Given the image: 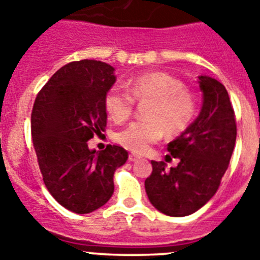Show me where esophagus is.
Returning a JSON list of instances; mask_svg holds the SVG:
<instances>
[{
    "mask_svg": "<svg viewBox=\"0 0 260 260\" xmlns=\"http://www.w3.org/2000/svg\"><path fill=\"white\" fill-rule=\"evenodd\" d=\"M139 158H141V156L137 155V153H130V155H128V160H130V161H137Z\"/></svg>",
    "mask_w": 260,
    "mask_h": 260,
    "instance_id": "34e87169",
    "label": "esophagus"
}]
</instances>
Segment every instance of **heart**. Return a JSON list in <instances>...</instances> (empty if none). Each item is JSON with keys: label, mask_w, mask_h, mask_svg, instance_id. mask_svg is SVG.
I'll use <instances>...</instances> for the list:
<instances>
[{"label": "heart", "mask_w": 260, "mask_h": 260, "mask_svg": "<svg viewBox=\"0 0 260 260\" xmlns=\"http://www.w3.org/2000/svg\"><path fill=\"white\" fill-rule=\"evenodd\" d=\"M130 91L113 86L105 95V108L114 122H123L132 116L135 99L151 100L147 105L148 119L135 121L117 134V142L133 152L142 153L164 134L185 132L194 119L197 102L181 80L167 73L156 71L137 75L128 80ZM135 96H133L132 95Z\"/></svg>", "instance_id": "obj_1"}]
</instances>
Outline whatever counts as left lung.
Here are the masks:
<instances>
[{
    "mask_svg": "<svg viewBox=\"0 0 260 260\" xmlns=\"http://www.w3.org/2000/svg\"><path fill=\"white\" fill-rule=\"evenodd\" d=\"M198 83L203 96L201 112L168 144V151L180 162L167 171L164 161H151L152 173L144 182L151 204L173 217L197 212L215 195L237 137L228 91L208 75H199Z\"/></svg>",
    "mask_w": 260,
    "mask_h": 260,
    "instance_id": "8db88e82",
    "label": "left lung"
}]
</instances>
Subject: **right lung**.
Instances as JSON below:
<instances>
[{"instance_id": "1", "label": "right lung", "mask_w": 260, "mask_h": 260, "mask_svg": "<svg viewBox=\"0 0 260 260\" xmlns=\"http://www.w3.org/2000/svg\"><path fill=\"white\" fill-rule=\"evenodd\" d=\"M116 79L114 68L105 62H70L53 74L34 104L31 134L43 180L71 212L103 207L113 195L114 172L128 157L119 146L88 147L89 139L105 130V95Z\"/></svg>"}]
</instances>
